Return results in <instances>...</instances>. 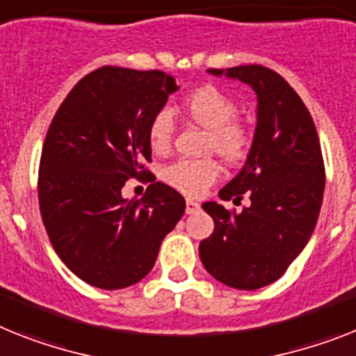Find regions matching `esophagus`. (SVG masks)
<instances>
[{
    "label": "esophagus",
    "instance_id": "obj_1",
    "mask_svg": "<svg viewBox=\"0 0 356 356\" xmlns=\"http://www.w3.org/2000/svg\"><path fill=\"white\" fill-rule=\"evenodd\" d=\"M199 210H201V206H199V202L190 201V199H188V201H186V213L192 215V213H195V211H199Z\"/></svg>",
    "mask_w": 356,
    "mask_h": 356
}]
</instances>
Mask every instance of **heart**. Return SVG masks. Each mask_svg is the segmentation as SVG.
Masks as SVG:
<instances>
[{
  "mask_svg": "<svg viewBox=\"0 0 356 356\" xmlns=\"http://www.w3.org/2000/svg\"><path fill=\"white\" fill-rule=\"evenodd\" d=\"M183 110L188 119L208 130L206 150L215 152L226 163L241 164L252 150L250 128L237 119L238 106L215 86H201L186 95ZM173 119L168 110H159L148 124V143L154 152H166L173 141ZM213 159H179L164 166L161 175L166 184L190 197H199L219 177Z\"/></svg>",
  "mask_w": 356,
  "mask_h": 356,
  "instance_id": "heart-1",
  "label": "heart"
}]
</instances>
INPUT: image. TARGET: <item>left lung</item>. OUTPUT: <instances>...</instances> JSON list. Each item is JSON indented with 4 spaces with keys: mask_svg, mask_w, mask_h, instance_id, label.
Listing matches in <instances>:
<instances>
[{
    "mask_svg": "<svg viewBox=\"0 0 356 356\" xmlns=\"http://www.w3.org/2000/svg\"><path fill=\"white\" fill-rule=\"evenodd\" d=\"M208 72L248 83L259 106L246 164L219 192L222 201L241 204L246 197L248 204L238 213L202 204L215 229L199 255L222 284L259 289L286 273L315 229L325 186L321 141L306 104L275 70L246 65Z\"/></svg>",
    "mask_w": 356,
    "mask_h": 356,
    "instance_id": "left-lung-1",
    "label": "left lung"
}]
</instances>
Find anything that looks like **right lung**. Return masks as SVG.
<instances>
[{
  "mask_svg": "<svg viewBox=\"0 0 356 356\" xmlns=\"http://www.w3.org/2000/svg\"><path fill=\"white\" fill-rule=\"evenodd\" d=\"M175 90L161 70L101 67L68 92L50 122L38 175L41 219L59 259L95 288L145 279L183 217V195L145 166L150 119ZM132 177L151 183L141 202L120 195Z\"/></svg>",
  "mask_w": 356,
  "mask_h": 356,
  "instance_id": "right-lung-1",
  "label": "right lung"
}]
</instances>
